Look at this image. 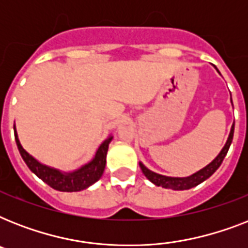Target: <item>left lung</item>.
Listing matches in <instances>:
<instances>
[{
	"label": "left lung",
	"instance_id": "1",
	"mask_svg": "<svg viewBox=\"0 0 248 248\" xmlns=\"http://www.w3.org/2000/svg\"><path fill=\"white\" fill-rule=\"evenodd\" d=\"M233 134H234V124L232 126L231 134H229V138H228L227 143L224 145V148L221 149V152L219 153V155L216 157L214 161H212L210 165H207L204 169L200 170L198 172L193 173L192 176L189 177H169L163 176V175H159V173H155L151 170H148L143 163H139L140 169L143 171V173L145 175L148 180L152 181L153 184H155L157 186H162V188L167 189H173V190H185V189H190L193 186H197L198 184H201L202 181H204L206 179L211 176L212 173L215 172L216 170L219 169L220 165L223 163L225 155H227L228 151H229V147H231L232 140H233Z\"/></svg>",
	"mask_w": 248,
	"mask_h": 248
}]
</instances>
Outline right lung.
<instances>
[{"label":"right lung","instance_id":"right-lung-1","mask_svg":"<svg viewBox=\"0 0 248 248\" xmlns=\"http://www.w3.org/2000/svg\"><path fill=\"white\" fill-rule=\"evenodd\" d=\"M14 131H15V127H14ZM112 139V136H109L108 139L101 144L97 149L96 155H95V158L91 162L75 171V172L62 173L58 170L42 165L33 158L32 155H28L20 145V141L17 139V134L15 131V141H16L17 149H19L21 158L24 159V162L27 163L29 170L33 173H36L41 180L50 185L52 189L59 190V192H79V190L89 188L90 185H93V183H96L104 172L105 162H107V159H105L107 158V152H108L109 143Z\"/></svg>","mask_w":248,"mask_h":248}]
</instances>
